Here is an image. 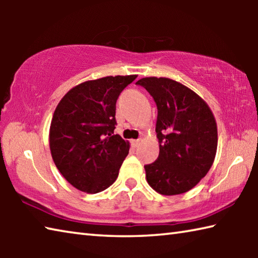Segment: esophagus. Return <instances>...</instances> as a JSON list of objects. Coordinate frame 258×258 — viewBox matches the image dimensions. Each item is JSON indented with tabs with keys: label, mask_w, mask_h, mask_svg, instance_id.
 <instances>
[{
	"label": "esophagus",
	"mask_w": 258,
	"mask_h": 258,
	"mask_svg": "<svg viewBox=\"0 0 258 258\" xmlns=\"http://www.w3.org/2000/svg\"><path fill=\"white\" fill-rule=\"evenodd\" d=\"M131 143H132L133 147L137 148V147L140 146V143H141V140H140V139H138V140H132V141H131Z\"/></svg>",
	"instance_id": "34e87169"
}]
</instances>
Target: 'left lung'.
<instances>
[{
    "label": "left lung",
    "instance_id": "left-lung-1",
    "mask_svg": "<svg viewBox=\"0 0 258 258\" xmlns=\"http://www.w3.org/2000/svg\"><path fill=\"white\" fill-rule=\"evenodd\" d=\"M158 109L156 133L159 156L146 165L147 182L164 196L191 190L206 176L217 150V124L205 100L189 87L167 77H145Z\"/></svg>",
    "mask_w": 258,
    "mask_h": 258
}]
</instances>
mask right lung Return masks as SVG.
Segmentation results:
<instances>
[{"label":"right lung","mask_w":258,"mask_h":258,"mask_svg":"<svg viewBox=\"0 0 258 258\" xmlns=\"http://www.w3.org/2000/svg\"><path fill=\"white\" fill-rule=\"evenodd\" d=\"M138 75L107 76L74 86L52 117L50 151L56 168L76 189L98 194L116 181L130 142L113 135L116 101Z\"/></svg>","instance_id":"add662e5"}]
</instances>
